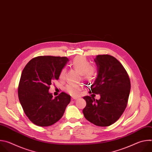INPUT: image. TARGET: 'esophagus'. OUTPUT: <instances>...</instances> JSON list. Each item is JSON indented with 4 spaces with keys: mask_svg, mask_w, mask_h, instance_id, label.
<instances>
[{
    "mask_svg": "<svg viewBox=\"0 0 152 152\" xmlns=\"http://www.w3.org/2000/svg\"><path fill=\"white\" fill-rule=\"evenodd\" d=\"M79 98L78 97H72V100H77V99H78Z\"/></svg>",
    "mask_w": 152,
    "mask_h": 152,
    "instance_id": "34e87169",
    "label": "esophagus"
}]
</instances>
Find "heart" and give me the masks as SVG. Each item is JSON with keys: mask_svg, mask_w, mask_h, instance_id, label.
<instances>
[{"mask_svg": "<svg viewBox=\"0 0 152 152\" xmlns=\"http://www.w3.org/2000/svg\"><path fill=\"white\" fill-rule=\"evenodd\" d=\"M73 66L77 70L85 79L91 80L94 76V70L91 65L85 58L82 56H78L74 59L72 62ZM66 69H63L60 73L59 77L61 79H64L66 75ZM83 86L80 84H69L66 86V90L72 96H79L82 90Z\"/></svg>", "mask_w": 152, "mask_h": 152, "instance_id": "1", "label": "heart"}]
</instances>
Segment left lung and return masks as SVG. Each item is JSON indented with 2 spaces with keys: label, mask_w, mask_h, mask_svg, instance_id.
<instances>
[{
  "label": "left lung",
  "mask_w": 152,
  "mask_h": 152,
  "mask_svg": "<svg viewBox=\"0 0 152 152\" xmlns=\"http://www.w3.org/2000/svg\"><path fill=\"white\" fill-rule=\"evenodd\" d=\"M97 76L90 93L100 96L99 100L83 97L86 105L85 118L99 126H109L121 117L126 107L131 91V82L122 64L114 56L99 55L94 59Z\"/></svg>",
  "instance_id": "8db88e82"
}]
</instances>
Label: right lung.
Masks as SVG:
<instances>
[{
  "instance_id": "right-lung-1",
  "label": "right lung",
  "mask_w": 152,
  "mask_h": 152,
  "mask_svg": "<svg viewBox=\"0 0 152 152\" xmlns=\"http://www.w3.org/2000/svg\"><path fill=\"white\" fill-rule=\"evenodd\" d=\"M69 61L67 57L41 56L31 59L23 70L18 99L25 114L35 124L46 127L56 123L70 102V96L66 93L53 98L49 91Z\"/></svg>"
}]
</instances>
